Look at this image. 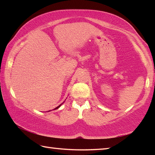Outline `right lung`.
<instances>
[{"label":"right lung","mask_w":155,"mask_h":155,"mask_svg":"<svg viewBox=\"0 0 155 155\" xmlns=\"http://www.w3.org/2000/svg\"><path fill=\"white\" fill-rule=\"evenodd\" d=\"M61 104H60V105H59V106H58V107H56V108H55V109H58V108H59V107L60 106H61Z\"/></svg>","instance_id":"add662e5"}]
</instances>
